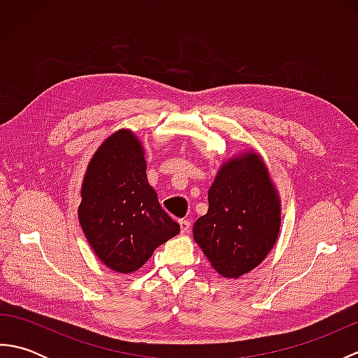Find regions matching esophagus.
Listing matches in <instances>:
<instances>
[{
  "label": "esophagus",
  "mask_w": 358,
  "mask_h": 358,
  "mask_svg": "<svg viewBox=\"0 0 358 358\" xmlns=\"http://www.w3.org/2000/svg\"><path fill=\"white\" fill-rule=\"evenodd\" d=\"M189 227H191V222L189 220H180V231L181 234H187Z\"/></svg>",
  "instance_id": "obj_1"
}]
</instances>
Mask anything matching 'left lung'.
<instances>
[{
	"label": "left lung",
	"mask_w": 358,
	"mask_h": 358,
	"mask_svg": "<svg viewBox=\"0 0 358 358\" xmlns=\"http://www.w3.org/2000/svg\"><path fill=\"white\" fill-rule=\"evenodd\" d=\"M208 201L194 238L220 275L238 278L264 260L280 231L278 194L263 159L254 152L227 159Z\"/></svg>",
	"instance_id": "left-lung-1"
}]
</instances>
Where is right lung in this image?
Segmentation results:
<instances>
[{
  "label": "right lung",
  "instance_id": "1",
  "mask_svg": "<svg viewBox=\"0 0 358 358\" xmlns=\"http://www.w3.org/2000/svg\"><path fill=\"white\" fill-rule=\"evenodd\" d=\"M78 218L89 245L115 272L129 273L180 232L148 183L141 143L118 131L90 159L83 180Z\"/></svg>",
  "mask_w": 358,
  "mask_h": 358
}]
</instances>
